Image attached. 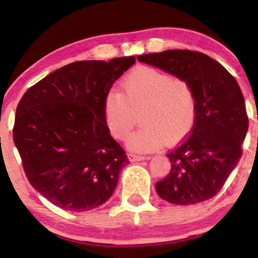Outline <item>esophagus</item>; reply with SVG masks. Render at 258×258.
<instances>
[{"label": "esophagus", "instance_id": "obj_1", "mask_svg": "<svg viewBox=\"0 0 258 258\" xmlns=\"http://www.w3.org/2000/svg\"><path fill=\"white\" fill-rule=\"evenodd\" d=\"M128 158L130 162H140V161H144L147 160L148 157L146 156H142V155H135V154H129L128 155Z\"/></svg>", "mask_w": 258, "mask_h": 258}]
</instances>
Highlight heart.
Segmentation results:
<instances>
[{"mask_svg":"<svg viewBox=\"0 0 258 258\" xmlns=\"http://www.w3.org/2000/svg\"><path fill=\"white\" fill-rule=\"evenodd\" d=\"M123 93L110 90L104 98V118L116 140H125L141 112L142 128L129 136L126 147L148 153L165 142L182 140L196 118V98L186 81L151 67H139L125 77Z\"/></svg>","mask_w":258,"mask_h":258,"instance_id":"b5f03b06","label":"heart"}]
</instances>
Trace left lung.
I'll use <instances>...</instances> for the list:
<instances>
[{
	"mask_svg": "<svg viewBox=\"0 0 258 258\" xmlns=\"http://www.w3.org/2000/svg\"><path fill=\"white\" fill-rule=\"evenodd\" d=\"M137 59L186 81L196 98L191 134L167 155L171 170L156 183L158 196L179 206L211 199L237 165L248 132L237 81L223 66L199 51L165 50L140 55Z\"/></svg>",
	"mask_w": 258,
	"mask_h": 258,
	"instance_id": "8db88e82",
	"label": "left lung"
}]
</instances>
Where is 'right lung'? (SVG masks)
<instances>
[{"label":"right lung","instance_id":"add662e5","mask_svg":"<svg viewBox=\"0 0 258 258\" xmlns=\"http://www.w3.org/2000/svg\"><path fill=\"white\" fill-rule=\"evenodd\" d=\"M134 63V56L70 63L21 98L14 143L28 181L58 208L91 210L115 191L129 160L110 136L104 98Z\"/></svg>","mask_w":258,"mask_h":258}]
</instances>
